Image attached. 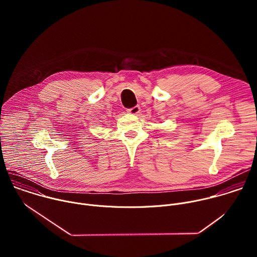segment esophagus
<instances>
[{
    "mask_svg": "<svg viewBox=\"0 0 257 257\" xmlns=\"http://www.w3.org/2000/svg\"><path fill=\"white\" fill-rule=\"evenodd\" d=\"M128 113H129V114H132V115H137V114H139V113H140V107H139V105H135V106H133V107H131V108H128Z\"/></svg>",
    "mask_w": 257,
    "mask_h": 257,
    "instance_id": "esophagus-1",
    "label": "esophagus"
}]
</instances>
